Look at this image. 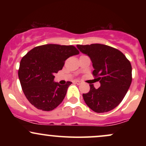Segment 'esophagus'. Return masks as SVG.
<instances>
[{"label": "esophagus", "instance_id": "34e87169", "mask_svg": "<svg viewBox=\"0 0 146 146\" xmlns=\"http://www.w3.org/2000/svg\"><path fill=\"white\" fill-rule=\"evenodd\" d=\"M75 84H78V85L81 84V82L78 81V80H77V81H75Z\"/></svg>", "mask_w": 146, "mask_h": 146}]
</instances>
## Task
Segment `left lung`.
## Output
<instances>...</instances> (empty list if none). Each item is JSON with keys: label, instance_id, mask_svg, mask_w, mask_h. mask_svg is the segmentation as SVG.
Instances as JSON below:
<instances>
[{"label": "left lung", "instance_id": "obj_1", "mask_svg": "<svg viewBox=\"0 0 146 146\" xmlns=\"http://www.w3.org/2000/svg\"><path fill=\"white\" fill-rule=\"evenodd\" d=\"M80 52L90 58L93 74L100 87L90 84L88 93L83 94L86 105L95 113L114 109L121 103L132 82V66L129 60L116 48L101 44L77 45Z\"/></svg>", "mask_w": 146, "mask_h": 146}]
</instances>
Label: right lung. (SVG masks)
Returning <instances> with one entry per match:
<instances>
[{"instance_id":"right-lung-1","label":"right lung","mask_w":146,"mask_h":146,"mask_svg":"<svg viewBox=\"0 0 146 146\" xmlns=\"http://www.w3.org/2000/svg\"><path fill=\"white\" fill-rule=\"evenodd\" d=\"M75 46L48 44L36 46L22 58L18 78L27 99L36 108L50 111L59 106L71 82L61 85L54 74L62 69L64 61L79 54Z\"/></svg>"}]
</instances>
